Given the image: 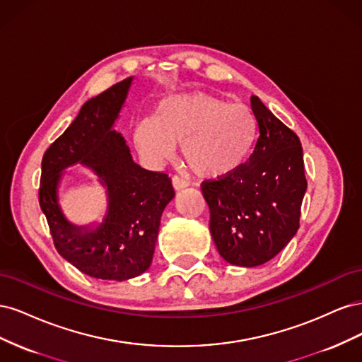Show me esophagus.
Instances as JSON below:
<instances>
[{
	"mask_svg": "<svg viewBox=\"0 0 362 362\" xmlns=\"http://www.w3.org/2000/svg\"><path fill=\"white\" fill-rule=\"evenodd\" d=\"M172 185H173V189H175V190L180 192V190H182V189L187 187L189 182L185 181V180H182V178H180V177H172Z\"/></svg>",
	"mask_w": 362,
	"mask_h": 362,
	"instance_id": "esophagus-1",
	"label": "esophagus"
}]
</instances>
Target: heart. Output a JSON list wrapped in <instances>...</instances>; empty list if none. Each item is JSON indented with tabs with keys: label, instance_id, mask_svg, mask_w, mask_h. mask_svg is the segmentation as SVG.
I'll return each mask as SVG.
<instances>
[{
	"label": "heart",
	"instance_id": "b5f03b06",
	"mask_svg": "<svg viewBox=\"0 0 362 362\" xmlns=\"http://www.w3.org/2000/svg\"><path fill=\"white\" fill-rule=\"evenodd\" d=\"M133 137L146 163L161 164L180 145L194 175L217 181L231 177L249 158L257 140V119L243 104L189 92L166 98L156 119L140 120Z\"/></svg>",
	"mask_w": 362,
	"mask_h": 362
}]
</instances>
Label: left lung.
I'll use <instances>...</instances> for the list:
<instances>
[{
  "label": "left lung",
  "mask_w": 362,
  "mask_h": 362,
  "mask_svg": "<svg viewBox=\"0 0 362 362\" xmlns=\"http://www.w3.org/2000/svg\"><path fill=\"white\" fill-rule=\"evenodd\" d=\"M258 137L234 175L208 181L210 233L229 264L257 267L276 257L299 229L306 192L300 140L258 96H250Z\"/></svg>",
  "instance_id": "1"
}]
</instances>
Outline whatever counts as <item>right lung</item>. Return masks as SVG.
<instances>
[{"mask_svg":"<svg viewBox=\"0 0 362 362\" xmlns=\"http://www.w3.org/2000/svg\"><path fill=\"white\" fill-rule=\"evenodd\" d=\"M134 76L86 101L66 131L42 158L39 202L59 254L84 275L127 281L146 272L154 257L160 218L173 199L166 173L133 160L124 136L113 129ZM75 163L89 168L106 189L101 223L72 224L61 210L58 187Z\"/></svg>","mask_w":362,"mask_h":362,"instance_id":"right-lung-1","label":"right lung"}]
</instances>
